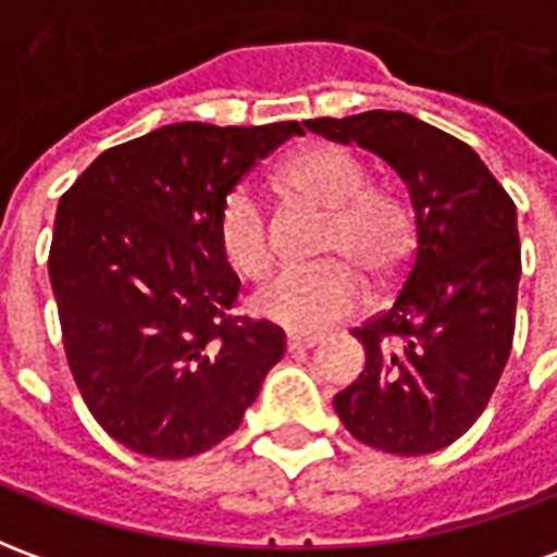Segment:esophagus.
Masks as SVG:
<instances>
[{
  "mask_svg": "<svg viewBox=\"0 0 557 557\" xmlns=\"http://www.w3.org/2000/svg\"><path fill=\"white\" fill-rule=\"evenodd\" d=\"M319 339H322V337H315V334H289V337H286V349H289V351L313 349Z\"/></svg>",
  "mask_w": 557,
  "mask_h": 557,
  "instance_id": "34e87169",
  "label": "esophagus"
}]
</instances>
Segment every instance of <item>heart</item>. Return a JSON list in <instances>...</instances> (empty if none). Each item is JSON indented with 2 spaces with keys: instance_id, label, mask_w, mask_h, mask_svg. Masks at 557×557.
<instances>
[{
  "instance_id": "heart-1",
  "label": "heart",
  "mask_w": 557,
  "mask_h": 557,
  "mask_svg": "<svg viewBox=\"0 0 557 557\" xmlns=\"http://www.w3.org/2000/svg\"><path fill=\"white\" fill-rule=\"evenodd\" d=\"M283 184L331 214L325 232L327 262L310 271H277L253 295V310L289 331H322L351 315L363 304L361 268L367 277L397 274L411 247L406 202L387 190H373L363 163L337 146L307 148L283 170ZM218 242L238 274L259 277L271 262V232L262 199L250 184L232 187L218 214Z\"/></svg>"
}]
</instances>
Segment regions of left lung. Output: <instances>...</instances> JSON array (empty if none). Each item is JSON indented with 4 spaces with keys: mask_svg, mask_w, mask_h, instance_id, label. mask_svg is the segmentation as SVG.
I'll use <instances>...</instances> for the list:
<instances>
[{
    "mask_svg": "<svg viewBox=\"0 0 557 557\" xmlns=\"http://www.w3.org/2000/svg\"><path fill=\"white\" fill-rule=\"evenodd\" d=\"M409 190L414 256L394 304L351 334L363 373L334 397L343 426L385 454H435L486 409L510 358L522 274L516 206L478 151L409 113L313 119Z\"/></svg>",
    "mask_w": 557,
    "mask_h": 557,
    "instance_id": "8db88e82",
    "label": "left lung"
}]
</instances>
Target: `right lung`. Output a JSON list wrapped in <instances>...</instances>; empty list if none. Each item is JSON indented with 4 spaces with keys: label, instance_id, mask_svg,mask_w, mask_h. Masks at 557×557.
<instances>
[{
    "label": "right lung",
    "instance_id": "1",
    "mask_svg": "<svg viewBox=\"0 0 557 557\" xmlns=\"http://www.w3.org/2000/svg\"><path fill=\"white\" fill-rule=\"evenodd\" d=\"M298 122H178L107 148L55 211L59 322L86 406L134 454L184 459L238 430L286 334L232 313L223 199Z\"/></svg>",
    "mask_w": 557,
    "mask_h": 557
}]
</instances>
